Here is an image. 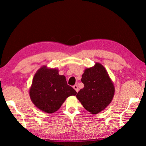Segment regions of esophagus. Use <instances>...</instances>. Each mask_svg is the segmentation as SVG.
<instances>
[{"mask_svg": "<svg viewBox=\"0 0 146 146\" xmlns=\"http://www.w3.org/2000/svg\"><path fill=\"white\" fill-rule=\"evenodd\" d=\"M73 88H74V89L77 92H78V86H77V85H75L73 86Z\"/></svg>", "mask_w": 146, "mask_h": 146, "instance_id": "1", "label": "esophagus"}]
</instances>
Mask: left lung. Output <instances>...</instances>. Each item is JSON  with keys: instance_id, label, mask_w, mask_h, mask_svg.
I'll return each instance as SVG.
<instances>
[{"instance_id": "left-lung-1", "label": "left lung", "mask_w": 146, "mask_h": 146, "mask_svg": "<svg viewBox=\"0 0 146 146\" xmlns=\"http://www.w3.org/2000/svg\"><path fill=\"white\" fill-rule=\"evenodd\" d=\"M84 88L76 97L87 111L92 114H98L111 102L115 92L114 83L104 66L96 63L86 68L82 75Z\"/></svg>"}]
</instances>
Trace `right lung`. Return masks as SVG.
I'll return each mask as SVG.
<instances>
[{
	"label": "right lung",
	"instance_id": "1",
	"mask_svg": "<svg viewBox=\"0 0 146 146\" xmlns=\"http://www.w3.org/2000/svg\"><path fill=\"white\" fill-rule=\"evenodd\" d=\"M58 72L57 68L41 66L35 73L30 87L32 103L44 113H55L68 97L77 94L76 90L67 84L66 77Z\"/></svg>",
	"mask_w": 146,
	"mask_h": 146
}]
</instances>
